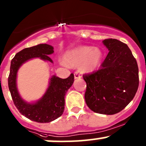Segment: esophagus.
<instances>
[{
	"label": "esophagus",
	"instance_id": "esophagus-1",
	"mask_svg": "<svg viewBox=\"0 0 146 146\" xmlns=\"http://www.w3.org/2000/svg\"><path fill=\"white\" fill-rule=\"evenodd\" d=\"M74 74V78H75V79H80V78H81V75L79 74H78V73L75 72Z\"/></svg>",
	"mask_w": 146,
	"mask_h": 146
}]
</instances>
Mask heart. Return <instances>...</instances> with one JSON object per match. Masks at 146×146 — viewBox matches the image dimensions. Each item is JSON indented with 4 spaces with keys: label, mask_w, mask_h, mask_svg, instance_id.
<instances>
[{
    "label": "heart",
    "mask_w": 146,
    "mask_h": 146,
    "mask_svg": "<svg viewBox=\"0 0 146 146\" xmlns=\"http://www.w3.org/2000/svg\"><path fill=\"white\" fill-rule=\"evenodd\" d=\"M103 54L100 49L89 46H82L67 54L66 64L72 67L79 66L82 72L89 73L94 71L102 62Z\"/></svg>",
    "instance_id": "b5f03b06"
}]
</instances>
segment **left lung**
<instances>
[{"mask_svg": "<svg viewBox=\"0 0 146 146\" xmlns=\"http://www.w3.org/2000/svg\"><path fill=\"white\" fill-rule=\"evenodd\" d=\"M109 50L99 70L83 75L86 105L95 113L113 115L122 111L135 96L139 85L136 60L126 44L106 39Z\"/></svg>", "mask_w": 146, "mask_h": 146, "instance_id": "8db88e82", "label": "left lung"}]
</instances>
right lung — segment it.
Returning a JSON list of instances; mask_svg holds the SVG:
<instances>
[{
    "label": "right lung",
    "mask_w": 146,
    "mask_h": 146,
    "mask_svg": "<svg viewBox=\"0 0 146 146\" xmlns=\"http://www.w3.org/2000/svg\"><path fill=\"white\" fill-rule=\"evenodd\" d=\"M52 46L50 44H37L23 49L17 53L11 60L8 88L14 104L21 114L37 123L51 122L62 116L64 110L66 92L72 85L74 76L73 74L67 79L52 76L48 89L42 98L36 103L28 104L24 102L18 94L16 86L17 72L24 62L35 57H40L42 60L52 62L48 55L54 52Z\"/></svg>",
    "instance_id": "1"
}]
</instances>
